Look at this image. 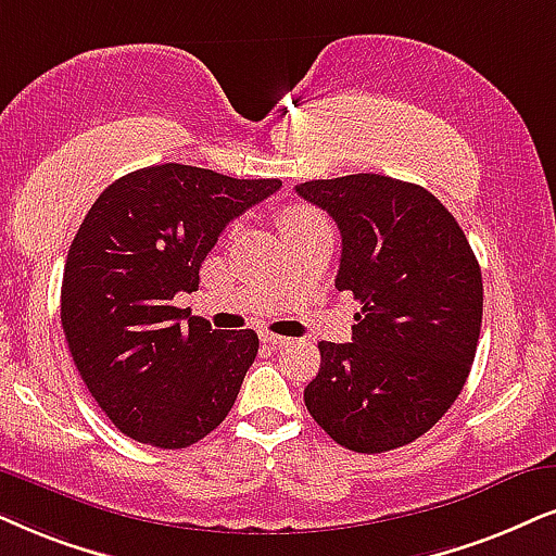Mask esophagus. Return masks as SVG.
Returning a JSON list of instances; mask_svg holds the SVG:
<instances>
[{"instance_id": "34e87169", "label": "esophagus", "mask_w": 556, "mask_h": 556, "mask_svg": "<svg viewBox=\"0 0 556 556\" xmlns=\"http://www.w3.org/2000/svg\"><path fill=\"white\" fill-rule=\"evenodd\" d=\"M262 341L269 343V346H274V349L287 346V343H290V339H285V336H277V333H269V330H266V333H262Z\"/></svg>"}]
</instances>
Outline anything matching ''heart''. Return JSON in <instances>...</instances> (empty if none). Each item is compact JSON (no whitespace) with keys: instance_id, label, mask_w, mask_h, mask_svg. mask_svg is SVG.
<instances>
[{"instance_id":"heart-1","label":"heart","mask_w":556,"mask_h":556,"mask_svg":"<svg viewBox=\"0 0 556 556\" xmlns=\"http://www.w3.org/2000/svg\"><path fill=\"white\" fill-rule=\"evenodd\" d=\"M320 220L323 217L311 207H290L285 210L282 217H279V226H282L285 233H290V230L313 226V223H320Z\"/></svg>"}]
</instances>
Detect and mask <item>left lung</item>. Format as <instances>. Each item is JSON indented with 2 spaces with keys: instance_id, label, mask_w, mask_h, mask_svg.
I'll return each mask as SVG.
<instances>
[{
  "instance_id": "obj_1",
  "label": "left lung",
  "mask_w": 556,
  "mask_h": 556,
  "mask_svg": "<svg viewBox=\"0 0 556 556\" xmlns=\"http://www.w3.org/2000/svg\"><path fill=\"white\" fill-rule=\"evenodd\" d=\"M341 230L336 287L362 302L351 343L320 341L305 405L336 444L405 446L439 424L472 369L482 271L454 215L428 189L382 174L298 185Z\"/></svg>"
}]
</instances>
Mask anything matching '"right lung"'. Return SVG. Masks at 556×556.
<instances>
[{
    "label": "right lung",
    "mask_w": 556,
    "mask_h": 556,
    "mask_svg": "<svg viewBox=\"0 0 556 556\" xmlns=\"http://www.w3.org/2000/svg\"><path fill=\"white\" fill-rule=\"evenodd\" d=\"M279 187L159 164L97 197L66 256L61 326L84 384L117 431L185 448L226 420L258 336L185 323L174 294L200 287L217 236Z\"/></svg>",
    "instance_id": "add662e5"
}]
</instances>
